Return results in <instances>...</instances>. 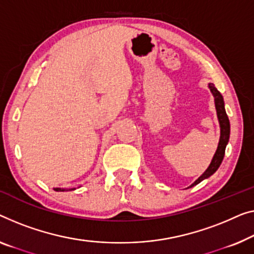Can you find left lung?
<instances>
[{"instance_id":"8db88e82","label":"left lung","mask_w":254,"mask_h":254,"mask_svg":"<svg viewBox=\"0 0 254 254\" xmlns=\"http://www.w3.org/2000/svg\"><path fill=\"white\" fill-rule=\"evenodd\" d=\"M209 88L211 90L212 94L214 97V101H215V109H217V115L219 119V123H220V127H221V133H220V140H219V145H218V149L215 151L213 160H212L211 164L209 168L206 169V171L200 176L197 180L195 181L194 184L191 185L190 187L195 186V185L199 184L200 181L206 179L210 176L213 175V173L217 171L219 166H220L222 160H224L225 156V150H226V145L228 143L229 140V134H230V124H229V119L227 116V113L225 111V103H224V98L220 94V92L215 89V86L213 84H209Z\"/></svg>"}]
</instances>
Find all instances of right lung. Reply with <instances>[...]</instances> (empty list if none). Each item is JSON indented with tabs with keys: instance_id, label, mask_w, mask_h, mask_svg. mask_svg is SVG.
I'll use <instances>...</instances> for the list:
<instances>
[{
	"instance_id": "add662e5",
	"label": "right lung",
	"mask_w": 254,
	"mask_h": 254,
	"mask_svg": "<svg viewBox=\"0 0 254 254\" xmlns=\"http://www.w3.org/2000/svg\"><path fill=\"white\" fill-rule=\"evenodd\" d=\"M55 190H57V191H65V189H63V188H55ZM69 190H73V189H69Z\"/></svg>"
}]
</instances>
